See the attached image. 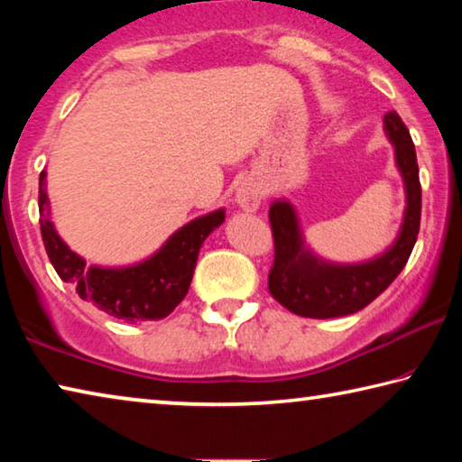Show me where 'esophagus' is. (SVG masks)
Wrapping results in <instances>:
<instances>
[{"instance_id": "34e87169", "label": "esophagus", "mask_w": 462, "mask_h": 462, "mask_svg": "<svg viewBox=\"0 0 462 462\" xmlns=\"http://www.w3.org/2000/svg\"><path fill=\"white\" fill-rule=\"evenodd\" d=\"M234 201L238 203V208L245 209V212H256L263 201V189L261 185L254 181V179H246L242 181L234 195Z\"/></svg>"}]
</instances>
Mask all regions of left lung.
Segmentation results:
<instances>
[{
  "label": "left lung",
  "instance_id": "obj_1",
  "mask_svg": "<svg viewBox=\"0 0 462 462\" xmlns=\"http://www.w3.org/2000/svg\"><path fill=\"white\" fill-rule=\"evenodd\" d=\"M385 134L395 148V162L405 185V212L400 234L385 253L371 261L336 264L316 256L303 242L295 208L275 199L269 222L275 240V261L269 273V291L281 306L303 318H340L355 314L393 283L408 263L420 232L421 187L416 146L397 112L383 118Z\"/></svg>",
  "mask_w": 462,
  "mask_h": 462
}]
</instances>
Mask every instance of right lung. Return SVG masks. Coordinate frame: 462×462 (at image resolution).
I'll use <instances>...</instances> for the list:
<instances>
[{
  "instance_id": "add662e5",
  "label": "right lung",
  "mask_w": 462,
  "mask_h": 462,
  "mask_svg": "<svg viewBox=\"0 0 462 462\" xmlns=\"http://www.w3.org/2000/svg\"><path fill=\"white\" fill-rule=\"evenodd\" d=\"M46 173L38 183V209L46 254L65 283H71L81 300L126 322L162 319L189 291L199 248L209 234L224 222V209L195 217L179 228L152 256L130 267H88L73 253L51 222V203L46 195Z\"/></svg>"
}]
</instances>
